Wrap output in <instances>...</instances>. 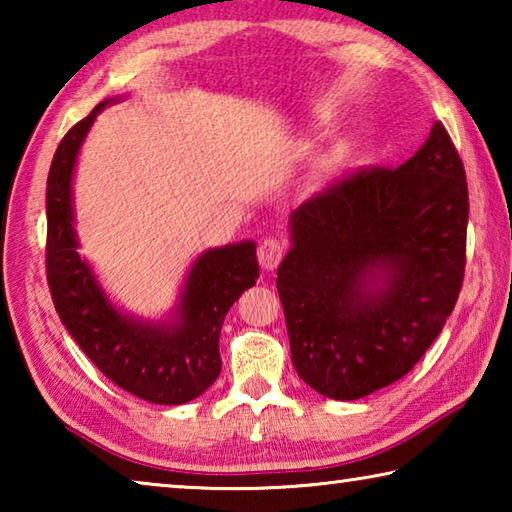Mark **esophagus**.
I'll use <instances>...</instances> for the list:
<instances>
[{
	"instance_id": "1",
	"label": "esophagus",
	"mask_w": 512,
	"mask_h": 512,
	"mask_svg": "<svg viewBox=\"0 0 512 512\" xmlns=\"http://www.w3.org/2000/svg\"><path fill=\"white\" fill-rule=\"evenodd\" d=\"M284 250H287V244H284L282 239H277V237L262 239L257 246L259 264H262V268H266V271H273V268L282 262Z\"/></svg>"
}]
</instances>
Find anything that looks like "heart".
Returning a JSON list of instances; mask_svg holds the SVG:
<instances>
[{
  "instance_id": "1",
  "label": "heart",
  "mask_w": 512,
  "mask_h": 512,
  "mask_svg": "<svg viewBox=\"0 0 512 512\" xmlns=\"http://www.w3.org/2000/svg\"><path fill=\"white\" fill-rule=\"evenodd\" d=\"M336 167V158H329L325 164H323V173H329Z\"/></svg>"
}]
</instances>
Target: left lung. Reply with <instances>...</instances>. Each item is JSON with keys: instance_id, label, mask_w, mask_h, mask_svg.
Returning a JSON list of instances; mask_svg holds the SVG:
<instances>
[{"instance_id": "1", "label": "left lung", "mask_w": 512, "mask_h": 512, "mask_svg": "<svg viewBox=\"0 0 512 512\" xmlns=\"http://www.w3.org/2000/svg\"><path fill=\"white\" fill-rule=\"evenodd\" d=\"M467 212L463 160L436 121L397 169H359L291 214L277 293L305 384L350 402L411 372L461 293Z\"/></svg>"}]
</instances>
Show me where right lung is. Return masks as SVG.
<instances>
[{
	"label": "right lung",
	"mask_w": 512,
	"mask_h": 512,
	"mask_svg": "<svg viewBox=\"0 0 512 512\" xmlns=\"http://www.w3.org/2000/svg\"><path fill=\"white\" fill-rule=\"evenodd\" d=\"M101 101L60 140L47 178V282L60 320L81 350L119 388L153 404H185L210 388L221 372L219 336L235 300L259 277L253 241L212 248L187 275L176 323L128 318L103 296L79 257L72 210L76 155Z\"/></svg>",
	"instance_id": "right-lung-1"
}]
</instances>
